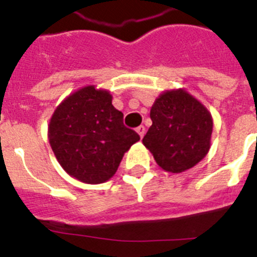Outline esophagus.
<instances>
[{"mask_svg": "<svg viewBox=\"0 0 257 257\" xmlns=\"http://www.w3.org/2000/svg\"><path fill=\"white\" fill-rule=\"evenodd\" d=\"M136 133L139 134L140 138H143V136H144V134H145V127L144 126H139L138 128H136Z\"/></svg>", "mask_w": 257, "mask_h": 257, "instance_id": "obj_1", "label": "esophagus"}]
</instances>
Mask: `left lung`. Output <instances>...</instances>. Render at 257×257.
<instances>
[{"label": "left lung", "mask_w": 257, "mask_h": 257, "mask_svg": "<svg viewBox=\"0 0 257 257\" xmlns=\"http://www.w3.org/2000/svg\"><path fill=\"white\" fill-rule=\"evenodd\" d=\"M151 119L143 144L165 171H187L210 151L212 115L184 88L166 90L157 97L151 108Z\"/></svg>", "instance_id": "obj_1"}]
</instances>
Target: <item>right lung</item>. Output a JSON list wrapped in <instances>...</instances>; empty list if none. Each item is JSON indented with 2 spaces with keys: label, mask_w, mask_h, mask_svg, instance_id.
Here are the masks:
<instances>
[{
  "label": "right lung",
  "mask_w": 257,
  "mask_h": 257,
  "mask_svg": "<svg viewBox=\"0 0 257 257\" xmlns=\"http://www.w3.org/2000/svg\"><path fill=\"white\" fill-rule=\"evenodd\" d=\"M47 136L64 171L86 184L108 181L123 154L140 140L123 124L110 92L94 85L78 88L56 106Z\"/></svg>",
  "instance_id": "add662e5"
}]
</instances>
